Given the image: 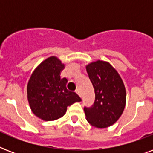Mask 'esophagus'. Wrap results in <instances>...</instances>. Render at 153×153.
<instances>
[{
	"instance_id": "esophagus-1",
	"label": "esophagus",
	"mask_w": 153,
	"mask_h": 153,
	"mask_svg": "<svg viewBox=\"0 0 153 153\" xmlns=\"http://www.w3.org/2000/svg\"><path fill=\"white\" fill-rule=\"evenodd\" d=\"M76 93L79 94V97H81V98H82V92H81V91H80V90H77Z\"/></svg>"
}]
</instances>
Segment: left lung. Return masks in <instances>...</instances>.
<instances>
[{"instance_id":"8db88e82","label":"left lung","mask_w":153,"mask_h":153,"mask_svg":"<svg viewBox=\"0 0 153 153\" xmlns=\"http://www.w3.org/2000/svg\"><path fill=\"white\" fill-rule=\"evenodd\" d=\"M93 84L95 101L91 107H84L86 120L97 128L114 125L126 106V92L122 79L109 62L98 60L86 66Z\"/></svg>"}]
</instances>
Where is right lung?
<instances>
[{
    "label": "right lung",
    "mask_w": 153,
    "mask_h": 153,
    "mask_svg": "<svg viewBox=\"0 0 153 153\" xmlns=\"http://www.w3.org/2000/svg\"><path fill=\"white\" fill-rule=\"evenodd\" d=\"M64 68L58 58H48L36 68L27 86V100L33 114L44 121L62 117L67 106L80 102L75 92L67 90V79L60 78Z\"/></svg>",
    "instance_id": "right-lung-1"
}]
</instances>
